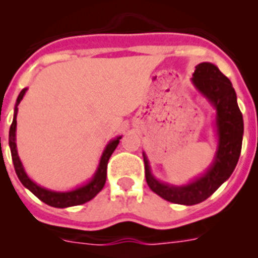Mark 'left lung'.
I'll return each instance as SVG.
<instances>
[{
	"instance_id": "1",
	"label": "left lung",
	"mask_w": 258,
	"mask_h": 258,
	"mask_svg": "<svg viewBox=\"0 0 258 258\" xmlns=\"http://www.w3.org/2000/svg\"><path fill=\"white\" fill-rule=\"evenodd\" d=\"M192 84L216 108L218 146L214 160L202 177L184 186H170L157 181L151 173L147 156L143 152L146 182L163 199L174 204L194 206L208 199L223 182L229 179L238 164L241 151L244 124L236 102V93L230 80L212 63L195 67Z\"/></svg>"
}]
</instances>
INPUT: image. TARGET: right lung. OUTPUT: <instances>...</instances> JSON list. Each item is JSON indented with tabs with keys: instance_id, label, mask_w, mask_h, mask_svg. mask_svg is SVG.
I'll return each mask as SVG.
<instances>
[{
	"instance_id": "right-lung-1",
	"label": "right lung",
	"mask_w": 258,
	"mask_h": 258,
	"mask_svg": "<svg viewBox=\"0 0 258 258\" xmlns=\"http://www.w3.org/2000/svg\"><path fill=\"white\" fill-rule=\"evenodd\" d=\"M27 92V88L23 89L20 94L18 95L17 104H15V109H14V118L13 124L10 126V132H9V146H10L11 151V157H13L14 168H15V172H17L18 178L22 182L24 187L28 188L33 195L38 198L41 202H44L45 204L50 207H55V208H67V207H74V206H80V204H84V203L92 200L93 198L97 195L99 191L103 188L104 183H106L107 178V164H108L109 157L112 155V152L115 151V149L117 147L118 142L121 140V137H117L113 141L108 143L104 149L103 154L101 156V161H99V165L97 168V172L94 173L93 178L88 182L86 184L81 186V187H77L72 191H66V192H56V191L47 190V188L41 187L38 184H36L35 182L32 181L27 175L26 170L23 168V164L20 161L19 156H18V150H17V143H15V132H17V113H18V104L20 103V101L23 99L24 94Z\"/></svg>"
}]
</instances>
